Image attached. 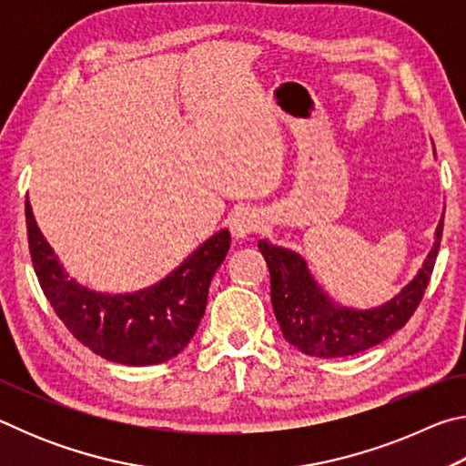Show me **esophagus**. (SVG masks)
<instances>
[{
  "mask_svg": "<svg viewBox=\"0 0 466 466\" xmlns=\"http://www.w3.org/2000/svg\"><path fill=\"white\" fill-rule=\"evenodd\" d=\"M261 228V216L255 209L240 208L236 209L230 218V232L236 240L248 238L250 234H255Z\"/></svg>",
  "mask_w": 466,
  "mask_h": 466,
  "instance_id": "esophagus-1",
  "label": "esophagus"
}]
</instances>
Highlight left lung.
Wrapping results in <instances>:
<instances>
[{
	"label": "left lung",
	"mask_w": 466,
	"mask_h": 466,
	"mask_svg": "<svg viewBox=\"0 0 466 466\" xmlns=\"http://www.w3.org/2000/svg\"><path fill=\"white\" fill-rule=\"evenodd\" d=\"M444 216L436 228V240L415 278L376 309L358 310L337 304L298 252L258 240L271 275V304L281 333L299 351L314 358H345L366 351L397 333L411 319L428 288L440 250Z\"/></svg>",
	"instance_id": "left-lung-1"
}]
</instances>
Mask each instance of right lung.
Here are the masks:
<instances>
[{
  "label": "right lung",
  "instance_id": "1",
  "mask_svg": "<svg viewBox=\"0 0 466 466\" xmlns=\"http://www.w3.org/2000/svg\"><path fill=\"white\" fill-rule=\"evenodd\" d=\"M26 230L38 283L63 325L96 356L123 366L162 364L185 350L232 240L230 232L219 230L154 286L131 294H102L69 278L38 230L28 201Z\"/></svg>",
  "mask_w": 466,
  "mask_h": 466
}]
</instances>
